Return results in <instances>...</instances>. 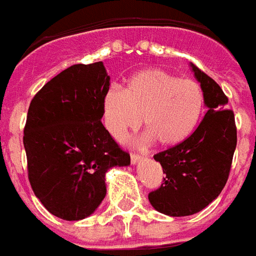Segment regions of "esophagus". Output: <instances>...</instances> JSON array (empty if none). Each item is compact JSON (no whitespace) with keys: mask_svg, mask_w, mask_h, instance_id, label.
I'll list each match as a JSON object with an SVG mask.
<instances>
[{"mask_svg":"<svg viewBox=\"0 0 256 256\" xmlns=\"http://www.w3.org/2000/svg\"><path fill=\"white\" fill-rule=\"evenodd\" d=\"M142 158H143V156H140V154H136V153L131 154V162H132V164H138V162L142 160Z\"/></svg>","mask_w":256,"mask_h":256,"instance_id":"obj_1","label":"esophagus"}]
</instances>
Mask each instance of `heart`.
I'll return each instance as SVG.
<instances>
[{
	"label": "heart",
	"mask_w": 256,
	"mask_h": 256,
	"mask_svg": "<svg viewBox=\"0 0 256 256\" xmlns=\"http://www.w3.org/2000/svg\"><path fill=\"white\" fill-rule=\"evenodd\" d=\"M204 92L190 78H178L161 68H146L126 80L124 90L110 88L102 102L108 134L124 140L144 122L148 140L174 148L188 140L204 114Z\"/></svg>",
	"instance_id": "1"
}]
</instances>
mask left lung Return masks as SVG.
I'll return each mask as SVG.
<instances>
[{
    "mask_svg": "<svg viewBox=\"0 0 256 256\" xmlns=\"http://www.w3.org/2000/svg\"><path fill=\"white\" fill-rule=\"evenodd\" d=\"M190 67L208 112L188 140L154 156L166 178L161 188L148 193L154 210L170 216L197 214L220 194L237 144L234 113L224 108L228 96L210 76L193 63Z\"/></svg>",
    "mask_w": 256,
    "mask_h": 256,
    "instance_id": "left-lung-1",
    "label": "left lung"
}]
</instances>
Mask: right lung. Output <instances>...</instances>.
I'll return each instance as SVG.
<instances>
[{"mask_svg": "<svg viewBox=\"0 0 256 256\" xmlns=\"http://www.w3.org/2000/svg\"><path fill=\"white\" fill-rule=\"evenodd\" d=\"M110 76L102 62L63 70L32 98L23 144L32 189L64 220L94 214L106 196V172L131 164L102 124Z\"/></svg>", "mask_w": 256, "mask_h": 256, "instance_id": "add662e5", "label": "right lung"}]
</instances>
